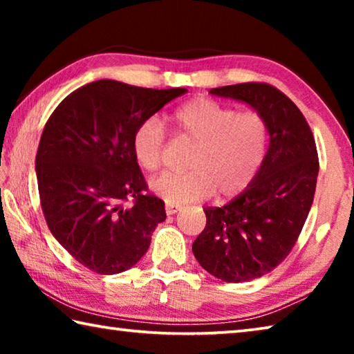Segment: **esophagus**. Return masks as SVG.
I'll return each mask as SVG.
<instances>
[{
	"label": "esophagus",
	"mask_w": 354,
	"mask_h": 354,
	"mask_svg": "<svg viewBox=\"0 0 354 354\" xmlns=\"http://www.w3.org/2000/svg\"><path fill=\"white\" fill-rule=\"evenodd\" d=\"M179 206H175V205H167L165 206V212H167V215H173V214H176L178 211H179Z\"/></svg>",
	"instance_id": "1"
}]
</instances>
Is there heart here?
I'll list each match as a JSON object with an SVG mask.
<instances>
[{"label":"heart","mask_w":354,"mask_h":354,"mask_svg":"<svg viewBox=\"0 0 354 354\" xmlns=\"http://www.w3.org/2000/svg\"><path fill=\"white\" fill-rule=\"evenodd\" d=\"M175 133L195 143L187 173H162L151 181L153 192L170 205L243 194L259 173L268 148V124L257 112H237L209 98L190 100L171 113ZM165 129L156 117L137 124L133 154L143 170L162 164Z\"/></svg>","instance_id":"obj_1"}]
</instances>
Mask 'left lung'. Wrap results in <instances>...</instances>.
I'll return each instance as SVG.
<instances>
[{
  "mask_svg": "<svg viewBox=\"0 0 354 354\" xmlns=\"http://www.w3.org/2000/svg\"><path fill=\"white\" fill-rule=\"evenodd\" d=\"M209 93L243 101L268 124L270 145L250 187L221 207H206V227L192 250L206 272L243 283L272 272L298 241L313 206L319 154L306 118L267 82H242Z\"/></svg>",
  "mask_w": 354,
  "mask_h": 354,
  "instance_id": "1",
  "label": "left lung"
}]
</instances>
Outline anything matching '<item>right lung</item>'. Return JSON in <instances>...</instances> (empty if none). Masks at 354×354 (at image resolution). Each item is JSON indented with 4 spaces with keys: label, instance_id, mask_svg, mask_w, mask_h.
<instances>
[{
    "label": "right lung",
    "instance_id": "1",
    "mask_svg": "<svg viewBox=\"0 0 354 354\" xmlns=\"http://www.w3.org/2000/svg\"><path fill=\"white\" fill-rule=\"evenodd\" d=\"M185 92L100 80L71 92L48 118L35 156L41 211L56 241L88 270H128L165 220L131 142L137 124Z\"/></svg>",
    "mask_w": 354,
    "mask_h": 354
}]
</instances>
